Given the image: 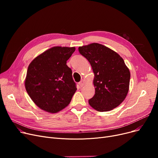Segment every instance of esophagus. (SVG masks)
Returning a JSON list of instances; mask_svg holds the SVG:
<instances>
[{"label": "esophagus", "instance_id": "esophagus-1", "mask_svg": "<svg viewBox=\"0 0 158 158\" xmlns=\"http://www.w3.org/2000/svg\"><path fill=\"white\" fill-rule=\"evenodd\" d=\"M85 80H83V79H82V80L79 82V86H80L81 87L85 85Z\"/></svg>", "mask_w": 158, "mask_h": 158}]
</instances>
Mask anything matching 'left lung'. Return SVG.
<instances>
[{
  "mask_svg": "<svg viewBox=\"0 0 158 158\" xmlns=\"http://www.w3.org/2000/svg\"><path fill=\"white\" fill-rule=\"evenodd\" d=\"M88 60L94 73V96L88 101L98 111H107L118 106L126 97L131 74L122 57L103 45L94 43L79 47Z\"/></svg>",
  "mask_w": 158,
  "mask_h": 158,
  "instance_id": "1",
  "label": "left lung"
}]
</instances>
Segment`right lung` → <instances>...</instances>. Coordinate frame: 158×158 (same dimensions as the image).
Returning <instances> with one entry per match:
<instances>
[{"mask_svg": "<svg viewBox=\"0 0 158 158\" xmlns=\"http://www.w3.org/2000/svg\"><path fill=\"white\" fill-rule=\"evenodd\" d=\"M75 50V47H54L29 64L25 87L40 109L55 113L70 104L77 88L66 61Z\"/></svg>", "mask_w": 158, "mask_h": 158, "instance_id": "add662e5", "label": "right lung"}]
</instances>
